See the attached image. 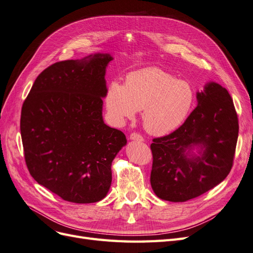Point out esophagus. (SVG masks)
Listing matches in <instances>:
<instances>
[{
	"label": "esophagus",
	"instance_id": "34e87169",
	"mask_svg": "<svg viewBox=\"0 0 253 253\" xmlns=\"http://www.w3.org/2000/svg\"><path fill=\"white\" fill-rule=\"evenodd\" d=\"M129 139L134 140V141H140V142L144 141L143 137L141 135H139V134H137V133H132L131 135H129Z\"/></svg>",
	"mask_w": 253,
	"mask_h": 253
}]
</instances>
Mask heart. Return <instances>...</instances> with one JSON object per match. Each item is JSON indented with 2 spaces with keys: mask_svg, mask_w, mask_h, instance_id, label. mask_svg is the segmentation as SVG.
<instances>
[{
  "mask_svg": "<svg viewBox=\"0 0 253 253\" xmlns=\"http://www.w3.org/2000/svg\"><path fill=\"white\" fill-rule=\"evenodd\" d=\"M194 90L186 81L158 67L129 73L122 83H109L105 109L115 125H122L141 111L142 126L152 135L162 136L178 128L194 103Z\"/></svg>",
  "mask_w": 253,
  "mask_h": 253,
  "instance_id": "b5f03b06",
  "label": "heart"
}]
</instances>
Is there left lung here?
<instances>
[{"label": "left lung", "mask_w": 253, "mask_h": 253, "mask_svg": "<svg viewBox=\"0 0 253 253\" xmlns=\"http://www.w3.org/2000/svg\"><path fill=\"white\" fill-rule=\"evenodd\" d=\"M197 106L173 133L153 139L151 186L157 197L180 203L216 187L230 172L239 137L231 96L210 81Z\"/></svg>", "instance_id": "1"}]
</instances>
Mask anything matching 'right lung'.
<instances>
[{"instance_id": "1", "label": "right lung", "mask_w": 253, "mask_h": 253, "mask_svg": "<svg viewBox=\"0 0 253 253\" xmlns=\"http://www.w3.org/2000/svg\"><path fill=\"white\" fill-rule=\"evenodd\" d=\"M110 53L57 62L38 76L22 106L21 136L30 175L62 200L97 203L126 135L102 117Z\"/></svg>"}]
</instances>
